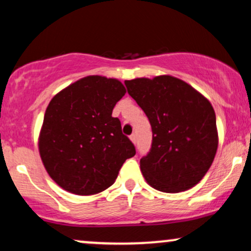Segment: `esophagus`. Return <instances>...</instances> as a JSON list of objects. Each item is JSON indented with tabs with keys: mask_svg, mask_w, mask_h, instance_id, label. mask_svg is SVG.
<instances>
[{
	"mask_svg": "<svg viewBox=\"0 0 251 251\" xmlns=\"http://www.w3.org/2000/svg\"><path fill=\"white\" fill-rule=\"evenodd\" d=\"M129 139H131V142L133 143V144H135V142H137V137H135V134H134V133L129 135Z\"/></svg>",
	"mask_w": 251,
	"mask_h": 251,
	"instance_id": "1",
	"label": "esophagus"
}]
</instances>
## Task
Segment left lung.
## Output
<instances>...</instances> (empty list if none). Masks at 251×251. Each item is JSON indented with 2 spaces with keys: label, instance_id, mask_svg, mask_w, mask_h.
<instances>
[{
  "label": "left lung",
  "instance_id": "left-lung-1",
  "mask_svg": "<svg viewBox=\"0 0 251 251\" xmlns=\"http://www.w3.org/2000/svg\"><path fill=\"white\" fill-rule=\"evenodd\" d=\"M125 85L152 127L151 151L140 159L146 183L168 194L194 188L217 152L212 105L188 82L168 74L135 77Z\"/></svg>",
  "mask_w": 251,
  "mask_h": 251
}]
</instances>
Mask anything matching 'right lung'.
I'll return each mask as SVG.
<instances>
[{
    "instance_id": "add662e5",
    "label": "right lung",
    "mask_w": 251,
    "mask_h": 251,
    "mask_svg": "<svg viewBox=\"0 0 251 251\" xmlns=\"http://www.w3.org/2000/svg\"><path fill=\"white\" fill-rule=\"evenodd\" d=\"M125 93L118 79L88 75L48 103L37 145L46 171L60 188L79 196L99 194L135 154L120 120L112 117Z\"/></svg>"
}]
</instances>
